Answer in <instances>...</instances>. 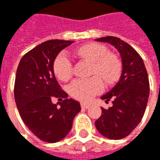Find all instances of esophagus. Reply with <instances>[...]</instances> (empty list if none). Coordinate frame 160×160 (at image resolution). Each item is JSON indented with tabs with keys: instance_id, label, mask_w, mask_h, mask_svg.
Here are the masks:
<instances>
[{
	"instance_id": "obj_1",
	"label": "esophagus",
	"mask_w": 160,
	"mask_h": 160,
	"mask_svg": "<svg viewBox=\"0 0 160 160\" xmlns=\"http://www.w3.org/2000/svg\"><path fill=\"white\" fill-rule=\"evenodd\" d=\"M89 107H90L89 104H86V103H83V102L81 103V108H83V109H86V108H88Z\"/></svg>"
}]
</instances>
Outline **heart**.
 <instances>
[{"label": "heart", "mask_w": 160, "mask_h": 160, "mask_svg": "<svg viewBox=\"0 0 160 160\" xmlns=\"http://www.w3.org/2000/svg\"><path fill=\"white\" fill-rule=\"evenodd\" d=\"M76 53L81 58L92 62V74L101 75L108 84L116 83L121 76L122 66L119 59L112 54L107 53V49L97 43H88L79 47ZM55 76L61 81H68L72 76L70 58L66 53L58 54L53 63ZM104 89L101 77L93 76L90 78L77 79L68 87L70 95L80 102H90Z\"/></svg>", "instance_id": "obj_1"}]
</instances>
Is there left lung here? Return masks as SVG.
Segmentation results:
<instances>
[{"mask_svg": "<svg viewBox=\"0 0 160 160\" xmlns=\"http://www.w3.org/2000/svg\"><path fill=\"white\" fill-rule=\"evenodd\" d=\"M113 45L122 58V74L118 83L102 100H113V106L102 108V116L95 121L101 134L108 139L119 140L129 135L144 115L150 95V83L144 63L139 53L118 37L106 36L95 39Z\"/></svg>", "mask_w": 160, "mask_h": 160, "instance_id": "left-lung-1", "label": "left lung"}]
</instances>
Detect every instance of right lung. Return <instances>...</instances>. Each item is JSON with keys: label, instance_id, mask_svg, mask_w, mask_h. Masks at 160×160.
Segmentation results:
<instances>
[{"label": "right lung", "instance_id": "add662e5", "mask_svg": "<svg viewBox=\"0 0 160 160\" xmlns=\"http://www.w3.org/2000/svg\"><path fill=\"white\" fill-rule=\"evenodd\" d=\"M73 41L49 40L26 53L17 69L14 97L19 115L28 129L46 142H57L70 132L73 120L81 110L80 103L67 99L54 75L53 63L58 54ZM63 98L58 102L51 98Z\"/></svg>", "mask_w": 160, "mask_h": 160}]
</instances>
